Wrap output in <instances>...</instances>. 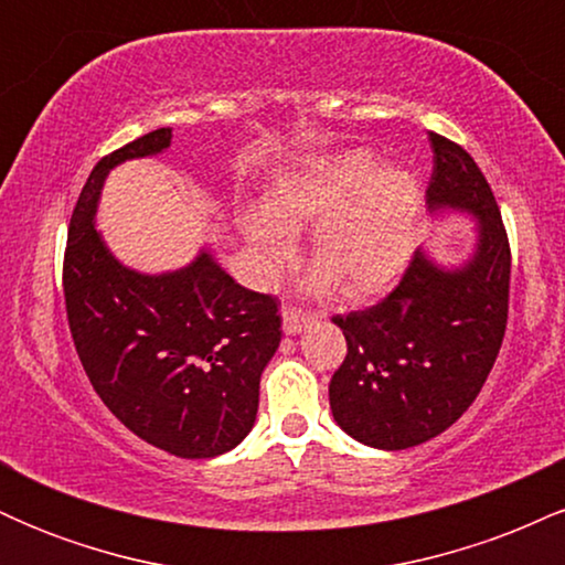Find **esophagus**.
<instances>
[{
    "label": "esophagus",
    "instance_id": "1",
    "mask_svg": "<svg viewBox=\"0 0 565 565\" xmlns=\"http://www.w3.org/2000/svg\"><path fill=\"white\" fill-rule=\"evenodd\" d=\"M281 321H284V332L287 334H300L305 327H308L310 321H313V316L310 313H305V310H300V308H284L281 310Z\"/></svg>",
    "mask_w": 565,
    "mask_h": 565
}]
</instances>
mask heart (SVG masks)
Listing matches in <instances>:
<instances>
[{
  "instance_id": "obj_1",
  "label": "heart",
  "mask_w": 565,
  "mask_h": 565,
  "mask_svg": "<svg viewBox=\"0 0 565 565\" xmlns=\"http://www.w3.org/2000/svg\"><path fill=\"white\" fill-rule=\"evenodd\" d=\"M263 215L238 220L265 276L289 260L287 233L310 228L308 255L319 265L313 287L332 278L348 297H366L404 276L423 231V188L401 167H377L372 151H342L278 178Z\"/></svg>"
}]
</instances>
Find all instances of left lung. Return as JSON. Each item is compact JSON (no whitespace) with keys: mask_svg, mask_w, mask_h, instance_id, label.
Returning <instances> with one entry per match:
<instances>
[{"mask_svg":"<svg viewBox=\"0 0 565 565\" xmlns=\"http://www.w3.org/2000/svg\"><path fill=\"white\" fill-rule=\"evenodd\" d=\"M430 212L476 217V249L444 268L417 249L385 300L334 316L348 342L329 382L334 423L374 449L440 436L481 393L508 327L510 244L483 172L457 142L430 132Z\"/></svg>","mask_w":565,"mask_h":565,"instance_id":"left-lung-1","label":"left lung"}]
</instances>
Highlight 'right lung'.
<instances>
[{
    "label": "right lung",
    "mask_w": 565,
    "mask_h": 565,
    "mask_svg": "<svg viewBox=\"0 0 565 565\" xmlns=\"http://www.w3.org/2000/svg\"><path fill=\"white\" fill-rule=\"evenodd\" d=\"M170 142L161 127L97 161L71 215L63 295L84 372L114 417L161 451L206 459L249 436L281 316L276 297L233 281L212 252L148 276L103 242L95 212L108 172Z\"/></svg>",
    "instance_id": "add662e5"
}]
</instances>
